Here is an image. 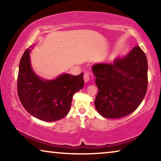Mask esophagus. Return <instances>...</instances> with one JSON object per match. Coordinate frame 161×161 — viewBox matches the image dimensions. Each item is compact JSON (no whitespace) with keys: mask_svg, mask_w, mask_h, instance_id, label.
Listing matches in <instances>:
<instances>
[{"mask_svg":"<svg viewBox=\"0 0 161 161\" xmlns=\"http://www.w3.org/2000/svg\"><path fill=\"white\" fill-rule=\"evenodd\" d=\"M89 77H90V73L89 72H86L84 75V80L85 82H88L89 80Z\"/></svg>","mask_w":161,"mask_h":161,"instance_id":"esophagus-1","label":"esophagus"}]
</instances>
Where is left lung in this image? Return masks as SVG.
Here are the masks:
<instances>
[{
	"label": "left lung",
	"mask_w": 161,
	"mask_h": 161,
	"mask_svg": "<svg viewBox=\"0 0 161 161\" xmlns=\"http://www.w3.org/2000/svg\"><path fill=\"white\" fill-rule=\"evenodd\" d=\"M92 71L99 89L95 107L102 116L121 118L139 107L148 87V62L140 47L111 64H95Z\"/></svg>",
	"instance_id": "8db88e82"
}]
</instances>
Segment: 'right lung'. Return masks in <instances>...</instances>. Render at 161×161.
<instances>
[{"label":"right lung","mask_w":161,"mask_h":161,"mask_svg":"<svg viewBox=\"0 0 161 161\" xmlns=\"http://www.w3.org/2000/svg\"><path fill=\"white\" fill-rule=\"evenodd\" d=\"M84 84L83 73L77 76L64 74L54 80H43L32 71L29 49L22 56L18 94L23 107L35 118L45 121L64 118L69 111L73 94Z\"/></svg>","instance_id":"add662e5"}]
</instances>
